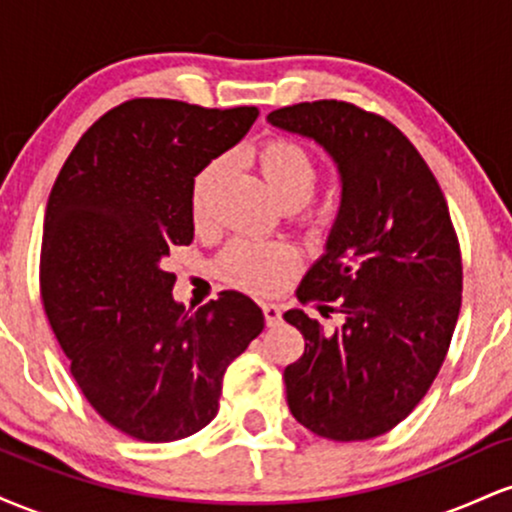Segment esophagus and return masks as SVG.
<instances>
[{
	"label": "esophagus",
	"instance_id": "34e87169",
	"mask_svg": "<svg viewBox=\"0 0 512 512\" xmlns=\"http://www.w3.org/2000/svg\"><path fill=\"white\" fill-rule=\"evenodd\" d=\"M262 313H264V322H267V327H276L281 322V308H279V305L264 303Z\"/></svg>",
	"mask_w": 512,
	"mask_h": 512
}]
</instances>
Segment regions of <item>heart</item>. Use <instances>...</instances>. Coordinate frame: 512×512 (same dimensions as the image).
Instances as JSON below:
<instances>
[{"mask_svg": "<svg viewBox=\"0 0 512 512\" xmlns=\"http://www.w3.org/2000/svg\"><path fill=\"white\" fill-rule=\"evenodd\" d=\"M257 163L269 190L284 207H301L320 182V163L293 139H269L257 151ZM228 168L226 156H216L199 168L192 180V216L204 221L209 216L211 199ZM310 221H320V211H310ZM298 252L281 240L238 238L219 257V272L228 284L252 293H272L296 272Z\"/></svg>", "mask_w": 512, "mask_h": 512, "instance_id": "heart-1", "label": "heart"}]
</instances>
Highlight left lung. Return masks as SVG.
I'll use <instances>...</instances> for the list:
<instances>
[{"instance_id": "left-lung-1", "label": "left lung", "mask_w": 512, "mask_h": 512, "mask_svg": "<svg viewBox=\"0 0 512 512\" xmlns=\"http://www.w3.org/2000/svg\"><path fill=\"white\" fill-rule=\"evenodd\" d=\"M284 132L315 139L342 175V204L325 255L296 296L322 317L284 313L305 351L286 366V402L315 436L378 438L424 399L436 380L462 305V257L448 202L416 146L385 117L344 101H315L267 115Z\"/></svg>"}]
</instances>
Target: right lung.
<instances>
[{
	"mask_svg": "<svg viewBox=\"0 0 512 512\" xmlns=\"http://www.w3.org/2000/svg\"><path fill=\"white\" fill-rule=\"evenodd\" d=\"M260 110L134 98L86 129L52 185L40 296L76 385L117 431L170 443L219 411L228 363L264 330L245 293L187 310L161 267L190 245L192 180Z\"/></svg>",
	"mask_w": 512,
	"mask_h": 512,
	"instance_id": "right-lung-1",
	"label": "right lung"
}]
</instances>
